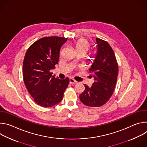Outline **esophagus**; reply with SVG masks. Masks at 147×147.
I'll return each instance as SVG.
<instances>
[{
	"label": "esophagus",
	"instance_id": "obj_1",
	"mask_svg": "<svg viewBox=\"0 0 147 147\" xmlns=\"http://www.w3.org/2000/svg\"><path fill=\"white\" fill-rule=\"evenodd\" d=\"M69 81H70V83L71 84H77V82L76 81H75L74 79H73V78H70Z\"/></svg>",
	"mask_w": 147,
	"mask_h": 147
}]
</instances>
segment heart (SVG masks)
Instances as JSON below:
<instances>
[{"mask_svg": "<svg viewBox=\"0 0 147 147\" xmlns=\"http://www.w3.org/2000/svg\"><path fill=\"white\" fill-rule=\"evenodd\" d=\"M73 47L76 52H82L86 53L89 50L90 45L89 42L86 39L80 38L74 42Z\"/></svg>", "mask_w": 147, "mask_h": 147, "instance_id": "b5f03b06", "label": "heart"}]
</instances>
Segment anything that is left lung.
<instances>
[{"mask_svg": "<svg viewBox=\"0 0 147 147\" xmlns=\"http://www.w3.org/2000/svg\"><path fill=\"white\" fill-rule=\"evenodd\" d=\"M97 53L89 69L94 82L91 87L86 84L80 99L86 106L99 107L105 104L113 94L118 74V65L114 52L107 41L96 38Z\"/></svg>", "mask_w": 147, "mask_h": 147, "instance_id": "8db88e82", "label": "left lung"}]
</instances>
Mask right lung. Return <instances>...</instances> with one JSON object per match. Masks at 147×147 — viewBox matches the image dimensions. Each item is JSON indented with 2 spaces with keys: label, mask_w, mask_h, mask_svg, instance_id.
<instances>
[{
  "label": "right lung",
  "mask_w": 147,
  "mask_h": 147,
  "mask_svg": "<svg viewBox=\"0 0 147 147\" xmlns=\"http://www.w3.org/2000/svg\"><path fill=\"white\" fill-rule=\"evenodd\" d=\"M67 39L49 36L39 39L28 49L23 65L26 87L34 101L42 107L59 103L69 84V78L60 80L51 70L58 63L60 48Z\"/></svg>",
  "instance_id": "add662e5"
}]
</instances>
